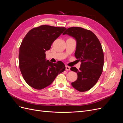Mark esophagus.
<instances>
[{"instance_id":"obj_1","label":"esophagus","mask_w":123,"mask_h":123,"mask_svg":"<svg viewBox=\"0 0 123 123\" xmlns=\"http://www.w3.org/2000/svg\"><path fill=\"white\" fill-rule=\"evenodd\" d=\"M70 70V67L68 66H66V71H69Z\"/></svg>"}]
</instances>
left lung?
<instances>
[{
  "label": "left lung",
  "mask_w": 123,
  "mask_h": 123,
  "mask_svg": "<svg viewBox=\"0 0 123 123\" xmlns=\"http://www.w3.org/2000/svg\"><path fill=\"white\" fill-rule=\"evenodd\" d=\"M63 34L72 36L76 40L75 56L81 62L79 70L76 67L70 69L78 76L71 85L80 92L90 90L97 83L103 72L104 57L101 44L93 33L82 28H69Z\"/></svg>",
  "instance_id": "1"
}]
</instances>
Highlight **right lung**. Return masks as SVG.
<instances>
[{
    "label": "right lung",
    "mask_w": 123,
    "mask_h": 123,
    "mask_svg": "<svg viewBox=\"0 0 123 123\" xmlns=\"http://www.w3.org/2000/svg\"><path fill=\"white\" fill-rule=\"evenodd\" d=\"M66 29L42 25L31 29L25 36L19 48V66L24 79L30 86L43 89L65 71L64 63L47 60L45 52Z\"/></svg>",
    "instance_id": "1"
}]
</instances>
